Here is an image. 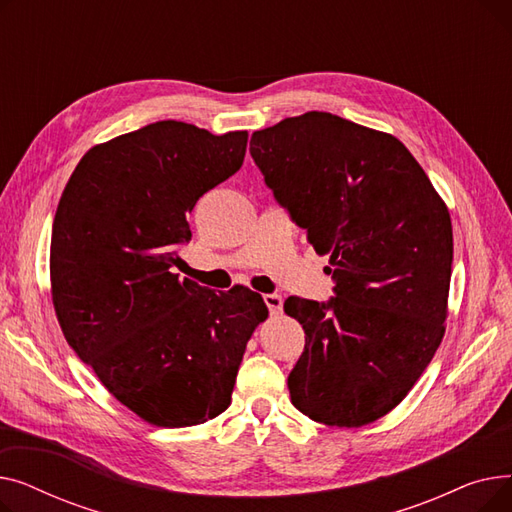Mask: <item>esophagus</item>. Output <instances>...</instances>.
Masks as SVG:
<instances>
[{"mask_svg": "<svg viewBox=\"0 0 512 512\" xmlns=\"http://www.w3.org/2000/svg\"><path fill=\"white\" fill-rule=\"evenodd\" d=\"M263 301L267 305V309H270L272 315H278L282 311V297L280 294H263Z\"/></svg>", "mask_w": 512, "mask_h": 512, "instance_id": "34e87169", "label": "esophagus"}]
</instances>
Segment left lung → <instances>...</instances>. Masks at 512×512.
<instances>
[{
	"label": "left lung",
	"mask_w": 512,
	"mask_h": 512,
	"mask_svg": "<svg viewBox=\"0 0 512 512\" xmlns=\"http://www.w3.org/2000/svg\"><path fill=\"white\" fill-rule=\"evenodd\" d=\"M251 155L336 280L330 303H284L305 330L288 375L292 405L324 425L378 421L409 394L446 332L448 207L396 137L328 112L253 132Z\"/></svg>",
	"instance_id": "1"
}]
</instances>
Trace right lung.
Returning <instances> with one entry per match:
<instances>
[{
    "label": "right lung",
    "instance_id": "1",
    "mask_svg": "<svg viewBox=\"0 0 512 512\" xmlns=\"http://www.w3.org/2000/svg\"><path fill=\"white\" fill-rule=\"evenodd\" d=\"M247 130L161 120L91 147L51 230V301L64 338L99 382L157 427L224 413L267 307L249 288L213 292L174 272L186 213L236 174Z\"/></svg>",
    "mask_w": 512,
    "mask_h": 512
}]
</instances>
